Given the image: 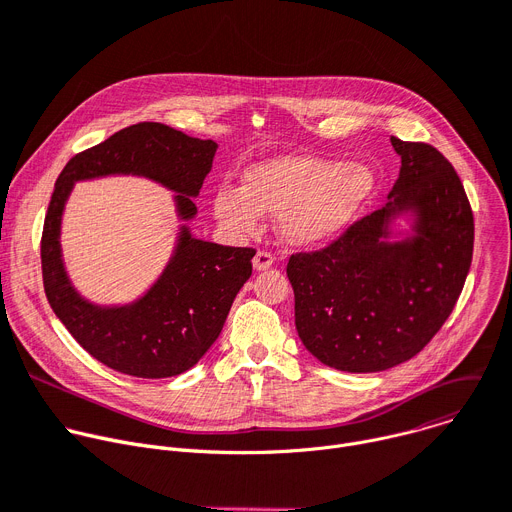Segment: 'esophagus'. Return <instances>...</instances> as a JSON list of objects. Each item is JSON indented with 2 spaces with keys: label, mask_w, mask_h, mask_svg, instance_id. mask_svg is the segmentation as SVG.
<instances>
[{
  "label": "esophagus",
  "mask_w": 512,
  "mask_h": 512,
  "mask_svg": "<svg viewBox=\"0 0 512 512\" xmlns=\"http://www.w3.org/2000/svg\"><path fill=\"white\" fill-rule=\"evenodd\" d=\"M275 263V257L269 253V251H257L255 253V257H253V267L257 269V271H263V269H269L271 265Z\"/></svg>",
  "instance_id": "34e87169"
}]
</instances>
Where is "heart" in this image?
<instances>
[{
    "label": "heart",
    "instance_id": "heart-1",
    "mask_svg": "<svg viewBox=\"0 0 512 512\" xmlns=\"http://www.w3.org/2000/svg\"><path fill=\"white\" fill-rule=\"evenodd\" d=\"M378 188L363 163L320 157H284L251 167L243 190L224 185L214 196L218 220L239 232L257 226L261 214L277 216L282 237L300 247L335 239L371 202Z\"/></svg>",
    "mask_w": 512,
    "mask_h": 512
}]
</instances>
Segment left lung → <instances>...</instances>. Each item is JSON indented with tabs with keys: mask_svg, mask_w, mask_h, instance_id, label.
<instances>
[{
	"mask_svg": "<svg viewBox=\"0 0 512 512\" xmlns=\"http://www.w3.org/2000/svg\"><path fill=\"white\" fill-rule=\"evenodd\" d=\"M402 159L388 204L318 251L294 253L296 329L324 365L371 374L421 353L449 318L474 255V214L453 165L427 143L392 136ZM415 214V235L388 244L389 222Z\"/></svg>",
	"mask_w": 512,
	"mask_h": 512,
	"instance_id": "8db88e82",
	"label": "left lung"
}]
</instances>
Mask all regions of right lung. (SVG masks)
<instances>
[{
	"label": "right lung",
	"instance_id": "1",
	"mask_svg": "<svg viewBox=\"0 0 512 512\" xmlns=\"http://www.w3.org/2000/svg\"><path fill=\"white\" fill-rule=\"evenodd\" d=\"M218 145L159 122H138L69 159L44 216L40 263L44 294L73 339L94 359L134 378H171L194 367L218 339L232 300L251 277V247H222L181 228L173 259L134 304L100 308L71 286L61 261V214L73 181L112 173L145 175L177 192L183 220L198 196Z\"/></svg>",
	"mask_w": 512,
	"mask_h": 512
}]
</instances>
